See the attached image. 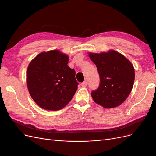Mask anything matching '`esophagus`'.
I'll list each match as a JSON object with an SVG mask.
<instances>
[{"label": "esophagus", "instance_id": "34e87169", "mask_svg": "<svg viewBox=\"0 0 156 156\" xmlns=\"http://www.w3.org/2000/svg\"><path fill=\"white\" fill-rule=\"evenodd\" d=\"M87 84H88V83H87V81H84L83 83H81V86L83 87H86L87 86Z\"/></svg>", "mask_w": 156, "mask_h": 156}]
</instances>
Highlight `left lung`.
Segmentation results:
<instances>
[{
  "mask_svg": "<svg viewBox=\"0 0 156 156\" xmlns=\"http://www.w3.org/2000/svg\"><path fill=\"white\" fill-rule=\"evenodd\" d=\"M100 77L98 88L91 96L98 104L106 108L120 105L129 96L135 80L133 64L115 50L100 53H88Z\"/></svg>",
  "mask_w": 156,
  "mask_h": 156,
  "instance_id": "1",
  "label": "left lung"
}]
</instances>
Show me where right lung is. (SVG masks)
I'll return each instance as SVG.
<instances>
[{"label":"right lung","instance_id":"obj_1","mask_svg":"<svg viewBox=\"0 0 156 156\" xmlns=\"http://www.w3.org/2000/svg\"><path fill=\"white\" fill-rule=\"evenodd\" d=\"M69 56L59 50L41 52L29 63L27 85L36 104L45 110L66 106L77 90L75 72L67 65Z\"/></svg>","mask_w":156,"mask_h":156}]
</instances>
